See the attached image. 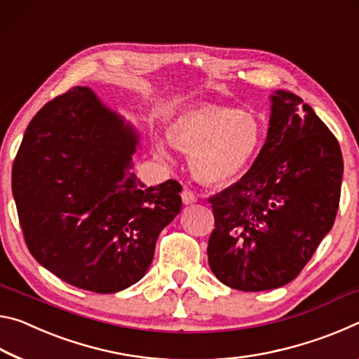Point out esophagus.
<instances>
[{"mask_svg": "<svg viewBox=\"0 0 359 359\" xmlns=\"http://www.w3.org/2000/svg\"><path fill=\"white\" fill-rule=\"evenodd\" d=\"M181 198H183L184 205H192V203L197 202L196 194H194L191 189H187V187H184L183 192H181Z\"/></svg>", "mask_w": 359, "mask_h": 359, "instance_id": "esophagus-1", "label": "esophagus"}]
</instances>
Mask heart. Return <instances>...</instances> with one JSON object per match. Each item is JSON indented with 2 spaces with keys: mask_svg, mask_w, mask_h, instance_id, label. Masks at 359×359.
Here are the masks:
<instances>
[{
  "mask_svg": "<svg viewBox=\"0 0 359 359\" xmlns=\"http://www.w3.org/2000/svg\"><path fill=\"white\" fill-rule=\"evenodd\" d=\"M266 122L251 109L224 104H198L175 116L168 124V140L189 152L196 178L208 186H227L242 178L262 148ZM156 149L168 157L163 141Z\"/></svg>",
  "mask_w": 359,
  "mask_h": 359,
  "instance_id": "b5f03b06",
  "label": "heart"
}]
</instances>
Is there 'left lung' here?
<instances>
[{
	"label": "left lung",
	"instance_id": "obj_1",
	"mask_svg": "<svg viewBox=\"0 0 359 359\" xmlns=\"http://www.w3.org/2000/svg\"><path fill=\"white\" fill-rule=\"evenodd\" d=\"M270 98L267 138L238 183L210 198L208 264L221 283L266 291L294 280L336 219L344 161L310 104L287 90Z\"/></svg>",
	"mask_w": 359,
	"mask_h": 359
}]
</instances>
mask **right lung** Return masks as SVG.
Here are the masks:
<instances>
[{"instance_id":"add662e5","label":"right lung","mask_w":359,"mask_h":359,"mask_svg":"<svg viewBox=\"0 0 359 359\" xmlns=\"http://www.w3.org/2000/svg\"><path fill=\"white\" fill-rule=\"evenodd\" d=\"M138 128L90 87L38 111L13 167L28 250L82 290L111 294L144 277L163 227L181 211L180 183L146 187L133 170Z\"/></svg>"}]
</instances>
